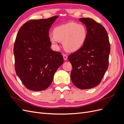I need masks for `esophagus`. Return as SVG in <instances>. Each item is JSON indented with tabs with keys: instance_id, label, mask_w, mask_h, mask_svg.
<instances>
[{
	"instance_id": "esophagus-1",
	"label": "esophagus",
	"mask_w": 124,
	"mask_h": 124,
	"mask_svg": "<svg viewBox=\"0 0 124 124\" xmlns=\"http://www.w3.org/2000/svg\"><path fill=\"white\" fill-rule=\"evenodd\" d=\"M63 55V59H64V60L65 61H67V56L66 55H65V54H63L62 55Z\"/></svg>"
}]
</instances>
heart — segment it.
I'll return each mask as SVG.
<instances>
[{
    "mask_svg": "<svg viewBox=\"0 0 124 124\" xmlns=\"http://www.w3.org/2000/svg\"><path fill=\"white\" fill-rule=\"evenodd\" d=\"M87 36V30L83 25L69 22L55 27L53 35L49 38L53 44L56 45L59 41L62 42L66 51L74 52L84 46Z\"/></svg>",
    "mask_w": 124,
    "mask_h": 124,
    "instance_id": "heart-1",
    "label": "heart"
}]
</instances>
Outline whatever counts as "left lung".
I'll return each mask as SVG.
<instances>
[{"label":"left lung","mask_w":124,"mask_h":124,"mask_svg":"<svg viewBox=\"0 0 124 124\" xmlns=\"http://www.w3.org/2000/svg\"><path fill=\"white\" fill-rule=\"evenodd\" d=\"M87 36L84 46L68 56L72 66L71 79L78 88L87 89L100 84L108 66L110 44L102 25L91 18H80Z\"/></svg>","instance_id":"left-lung-1"}]
</instances>
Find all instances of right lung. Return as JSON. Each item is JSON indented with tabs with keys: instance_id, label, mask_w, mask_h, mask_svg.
I'll use <instances>...</instances> for the list:
<instances>
[{
	"instance_id": "add662e5",
	"label": "right lung",
	"mask_w": 124,
	"mask_h": 124,
	"mask_svg": "<svg viewBox=\"0 0 124 124\" xmlns=\"http://www.w3.org/2000/svg\"><path fill=\"white\" fill-rule=\"evenodd\" d=\"M31 20L21 26L14 45L15 69L27 89L42 91L48 88L63 62L61 52L51 50L48 31L56 18Z\"/></svg>"
}]
</instances>
